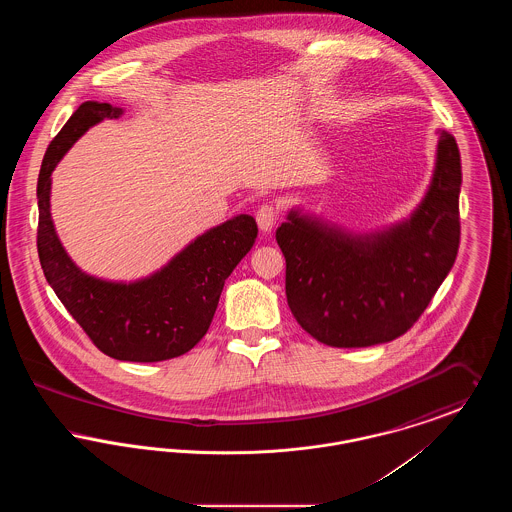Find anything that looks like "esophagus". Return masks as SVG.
I'll return each instance as SVG.
<instances>
[{"label":"esophagus","mask_w":512,"mask_h":512,"mask_svg":"<svg viewBox=\"0 0 512 512\" xmlns=\"http://www.w3.org/2000/svg\"><path fill=\"white\" fill-rule=\"evenodd\" d=\"M257 224L263 232H270L272 226L276 224L278 220V209L272 205V203H263L259 209H257Z\"/></svg>","instance_id":"34e87169"}]
</instances>
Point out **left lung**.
I'll return each instance as SVG.
<instances>
[{
  "instance_id": "left-lung-1",
  "label": "left lung",
  "mask_w": 512,
  "mask_h": 512,
  "mask_svg": "<svg viewBox=\"0 0 512 512\" xmlns=\"http://www.w3.org/2000/svg\"><path fill=\"white\" fill-rule=\"evenodd\" d=\"M461 182L459 146L441 132L434 182L411 220L351 238L292 213L276 242L299 326L332 347H368L411 330L457 259Z\"/></svg>"
}]
</instances>
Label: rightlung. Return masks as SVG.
I'll use <instances>...</instances> for the list:
<instances>
[{"mask_svg":"<svg viewBox=\"0 0 512 512\" xmlns=\"http://www.w3.org/2000/svg\"><path fill=\"white\" fill-rule=\"evenodd\" d=\"M109 103L84 101L51 140L38 176V257L53 292L101 353L157 363L194 349L207 334L224 280L255 244L257 222L228 220L199 236L169 267L136 284H113L74 267L49 217V176L67 149L96 122L121 117Z\"/></svg>","mask_w":512,"mask_h":512,"instance_id":"add662e5","label":"right lung"}]
</instances>
